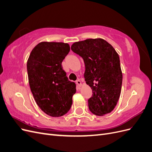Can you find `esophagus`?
Segmentation results:
<instances>
[{
	"instance_id": "esophagus-1",
	"label": "esophagus",
	"mask_w": 152,
	"mask_h": 152,
	"mask_svg": "<svg viewBox=\"0 0 152 152\" xmlns=\"http://www.w3.org/2000/svg\"><path fill=\"white\" fill-rule=\"evenodd\" d=\"M76 84H77V85L78 87H80L82 86V82H80V80H77L76 81Z\"/></svg>"
}]
</instances>
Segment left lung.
I'll use <instances>...</instances> for the list:
<instances>
[{
	"instance_id": "8db88e82",
	"label": "left lung",
	"mask_w": 152,
	"mask_h": 152,
	"mask_svg": "<svg viewBox=\"0 0 152 152\" xmlns=\"http://www.w3.org/2000/svg\"><path fill=\"white\" fill-rule=\"evenodd\" d=\"M71 49L84 59L85 80L93 91L88 100L90 111L98 116L111 112L120 97L122 72L118 53L103 39L74 42Z\"/></svg>"
}]
</instances>
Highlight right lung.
Instances as JSON below:
<instances>
[{
	"label": "right lung",
	"instance_id": "add662e5",
	"mask_svg": "<svg viewBox=\"0 0 152 152\" xmlns=\"http://www.w3.org/2000/svg\"><path fill=\"white\" fill-rule=\"evenodd\" d=\"M67 43L41 42L32 49L27 61L28 82L36 103L49 116L65 115L76 93L61 63L70 52Z\"/></svg>",
	"mask_w": 152,
	"mask_h": 152
}]
</instances>
